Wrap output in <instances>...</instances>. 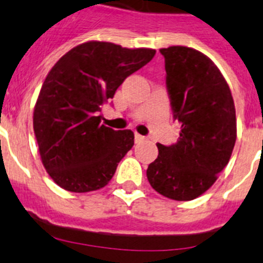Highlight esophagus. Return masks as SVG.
Segmentation results:
<instances>
[{
	"instance_id": "esophagus-1",
	"label": "esophagus",
	"mask_w": 263,
	"mask_h": 263,
	"mask_svg": "<svg viewBox=\"0 0 263 263\" xmlns=\"http://www.w3.org/2000/svg\"><path fill=\"white\" fill-rule=\"evenodd\" d=\"M145 139H146L145 137L139 136V134H136V138H134V141H136V143H141V142H143Z\"/></svg>"
}]
</instances>
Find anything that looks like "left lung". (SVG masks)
Returning <instances> with one entry per match:
<instances>
[{"label":"left lung","instance_id":"left-lung-1","mask_svg":"<svg viewBox=\"0 0 263 263\" xmlns=\"http://www.w3.org/2000/svg\"><path fill=\"white\" fill-rule=\"evenodd\" d=\"M166 83L180 133L175 145L158 143L146 171L158 194L178 201L208 191L231 159L237 121L231 88L215 63L185 46L160 48Z\"/></svg>","mask_w":263,"mask_h":263}]
</instances>
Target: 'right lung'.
<instances>
[{
    "instance_id": "right-lung-1",
    "label": "right lung",
    "mask_w": 263,
    "mask_h": 263,
    "mask_svg": "<svg viewBox=\"0 0 263 263\" xmlns=\"http://www.w3.org/2000/svg\"><path fill=\"white\" fill-rule=\"evenodd\" d=\"M153 48L89 41L64 53L46 76L32 126L48 175L69 192L105 187L134 145L132 130L101 125V106L125 79L154 58Z\"/></svg>"
}]
</instances>
